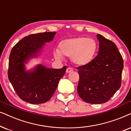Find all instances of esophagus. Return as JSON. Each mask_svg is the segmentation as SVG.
<instances>
[{"label": "esophagus", "instance_id": "1", "mask_svg": "<svg viewBox=\"0 0 131 131\" xmlns=\"http://www.w3.org/2000/svg\"><path fill=\"white\" fill-rule=\"evenodd\" d=\"M72 71H73L72 68H68L67 69V71H66V72H67V73H69V72H72Z\"/></svg>", "mask_w": 131, "mask_h": 131}]
</instances>
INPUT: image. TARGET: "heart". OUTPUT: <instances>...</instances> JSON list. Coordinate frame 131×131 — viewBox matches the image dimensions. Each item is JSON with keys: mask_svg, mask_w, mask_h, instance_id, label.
I'll list each match as a JSON object with an SVG mask.
<instances>
[{"mask_svg": "<svg viewBox=\"0 0 131 131\" xmlns=\"http://www.w3.org/2000/svg\"><path fill=\"white\" fill-rule=\"evenodd\" d=\"M97 50L95 40L85 37H75L66 39L59 43V50L55 51V57H70L77 65H85L93 59Z\"/></svg>", "mask_w": 131, "mask_h": 131, "instance_id": "obj_1", "label": "heart"}]
</instances>
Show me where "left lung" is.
Wrapping results in <instances>:
<instances>
[{
  "label": "left lung",
  "instance_id": "8db88e82",
  "mask_svg": "<svg viewBox=\"0 0 131 131\" xmlns=\"http://www.w3.org/2000/svg\"><path fill=\"white\" fill-rule=\"evenodd\" d=\"M98 54L88 64L77 67V92L84 101L102 104L108 101L122 84L123 60L115 43L97 34Z\"/></svg>",
  "mask_w": 131,
  "mask_h": 131
}]
</instances>
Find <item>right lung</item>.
I'll return each instance as SVG.
<instances>
[{
    "label": "right lung",
    "mask_w": 131,
    "mask_h": 131,
    "mask_svg": "<svg viewBox=\"0 0 131 131\" xmlns=\"http://www.w3.org/2000/svg\"><path fill=\"white\" fill-rule=\"evenodd\" d=\"M55 32L32 34L23 38L12 48L9 58L8 75L14 89L23 101L32 104L47 102L54 93L67 67L47 68L39 65L32 72H25L24 62L41 50L45 42L53 40Z\"/></svg>",
    "instance_id": "add662e5"
}]
</instances>
